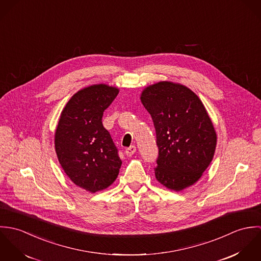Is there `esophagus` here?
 I'll list each match as a JSON object with an SVG mask.
<instances>
[{"label": "esophagus", "instance_id": "34e87169", "mask_svg": "<svg viewBox=\"0 0 261 261\" xmlns=\"http://www.w3.org/2000/svg\"><path fill=\"white\" fill-rule=\"evenodd\" d=\"M136 150H137V149H136V147H135V146H130L129 148L125 149L124 152H125V154H126L127 156H132V155L136 152Z\"/></svg>", "mask_w": 261, "mask_h": 261}]
</instances>
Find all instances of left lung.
Returning a JSON list of instances; mask_svg holds the SVG:
<instances>
[{"label": "left lung", "mask_w": 261, "mask_h": 261, "mask_svg": "<svg viewBox=\"0 0 261 261\" xmlns=\"http://www.w3.org/2000/svg\"><path fill=\"white\" fill-rule=\"evenodd\" d=\"M141 101L156 134L155 179L176 192L194 185L212 162L217 145L213 122L203 102L190 88L172 81L147 86Z\"/></svg>", "instance_id": "1"}]
</instances>
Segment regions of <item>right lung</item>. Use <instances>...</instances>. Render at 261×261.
I'll return each mask as SVG.
<instances>
[{"label":"right lung","mask_w":261,"mask_h":261,"mask_svg":"<svg viewBox=\"0 0 261 261\" xmlns=\"http://www.w3.org/2000/svg\"><path fill=\"white\" fill-rule=\"evenodd\" d=\"M118 91L103 83L78 90L61 112L55 130V151L63 171L76 186L90 193L111 186L121 166L101 121Z\"/></svg>","instance_id":"add662e5"}]
</instances>
